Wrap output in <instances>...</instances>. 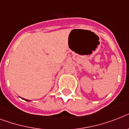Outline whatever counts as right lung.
Returning <instances> with one entry per match:
<instances>
[{"mask_svg":"<svg viewBox=\"0 0 129 129\" xmlns=\"http://www.w3.org/2000/svg\"><path fill=\"white\" fill-rule=\"evenodd\" d=\"M22 99H23L24 100H25V101H27V102H29L30 100H27V99H24V98H22Z\"/></svg>","mask_w":129,"mask_h":129,"instance_id":"right-lung-1","label":"right lung"}]
</instances>
